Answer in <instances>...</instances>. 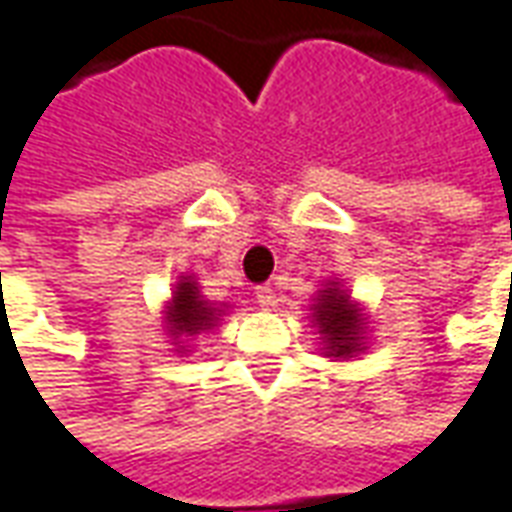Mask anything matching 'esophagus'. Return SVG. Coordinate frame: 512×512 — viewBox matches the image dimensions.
<instances>
[{
  "label": "esophagus",
  "instance_id": "34e87169",
  "mask_svg": "<svg viewBox=\"0 0 512 512\" xmlns=\"http://www.w3.org/2000/svg\"><path fill=\"white\" fill-rule=\"evenodd\" d=\"M255 299H257V304L263 307V310H274V307H277V296H274V290L268 288V285L257 288Z\"/></svg>",
  "mask_w": 512,
  "mask_h": 512
}]
</instances>
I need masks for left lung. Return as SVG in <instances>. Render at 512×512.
I'll return each mask as SVG.
<instances>
[{
  "label": "left lung",
  "mask_w": 512,
  "mask_h": 512,
  "mask_svg": "<svg viewBox=\"0 0 512 512\" xmlns=\"http://www.w3.org/2000/svg\"><path fill=\"white\" fill-rule=\"evenodd\" d=\"M312 326L318 329V340H321V354L329 359H354V356L367 351V312L362 301H356L343 282L334 277L323 282L318 288L315 299L310 304Z\"/></svg>",
  "instance_id": "obj_1"
}]
</instances>
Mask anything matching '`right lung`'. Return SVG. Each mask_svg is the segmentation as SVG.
Masks as SVG:
<instances>
[{
  "label": "right lung",
  "mask_w": 512,
  "mask_h": 512,
  "mask_svg": "<svg viewBox=\"0 0 512 512\" xmlns=\"http://www.w3.org/2000/svg\"><path fill=\"white\" fill-rule=\"evenodd\" d=\"M230 310V304L224 301H208L200 293L197 279L183 274L172 288L167 307H164V332L175 345V354H189V340L197 334L211 332L216 323L222 321Z\"/></svg>",
  "instance_id": "obj_1"
}]
</instances>
